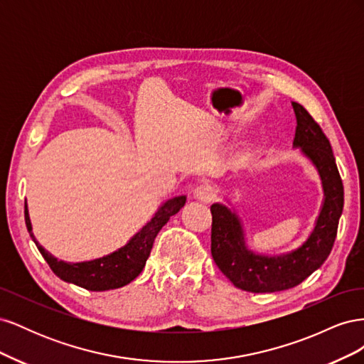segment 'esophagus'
<instances>
[{"instance_id": "1", "label": "esophagus", "mask_w": 364, "mask_h": 364, "mask_svg": "<svg viewBox=\"0 0 364 364\" xmlns=\"http://www.w3.org/2000/svg\"><path fill=\"white\" fill-rule=\"evenodd\" d=\"M214 196H215L214 186H213L211 183H208V182L199 185V186H197V188L194 190V197H196L197 200L209 202V200L214 199Z\"/></svg>"}]
</instances>
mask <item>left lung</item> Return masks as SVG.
<instances>
[{
	"instance_id": "1",
	"label": "left lung",
	"mask_w": 364,
	"mask_h": 364,
	"mask_svg": "<svg viewBox=\"0 0 364 364\" xmlns=\"http://www.w3.org/2000/svg\"><path fill=\"white\" fill-rule=\"evenodd\" d=\"M291 106L297 123L293 147L301 149L304 156L313 162L325 196L313 232L305 243L282 255L255 253L246 245L245 229L235 209L232 211L222 203L211 206V253L217 267L237 289L252 293L293 289L321 267L331 253L343 211V183L331 144L304 106L296 102Z\"/></svg>"
}]
</instances>
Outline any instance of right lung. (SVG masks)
Here are the masks:
<instances>
[{
  "label": "right lung",
  "instance_id": "add662e5",
  "mask_svg": "<svg viewBox=\"0 0 364 364\" xmlns=\"http://www.w3.org/2000/svg\"><path fill=\"white\" fill-rule=\"evenodd\" d=\"M186 197L178 196L168 199L159 206L150 222L142 226L138 232L129 240V243L118 250L109 253L106 257L83 261V262H67L54 258L50 252L43 249L31 232V222L28 217V209L26 202V225L30 237L35 241L41 255L46 258L51 270L65 281L79 285L82 289L91 291H105L124 287L134 281L146 266V261L150 255V250L155 243L162 226L168 222L170 217L178 214L185 205Z\"/></svg>",
  "mask_w": 364,
  "mask_h": 364
}]
</instances>
